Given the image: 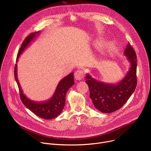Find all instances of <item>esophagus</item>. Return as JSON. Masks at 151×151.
Listing matches in <instances>:
<instances>
[{
	"mask_svg": "<svg viewBox=\"0 0 151 151\" xmlns=\"http://www.w3.org/2000/svg\"><path fill=\"white\" fill-rule=\"evenodd\" d=\"M84 73L81 70H78L75 73V78L77 81H81L83 78Z\"/></svg>",
	"mask_w": 151,
	"mask_h": 151,
	"instance_id": "34e87169",
	"label": "esophagus"
}]
</instances>
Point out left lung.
Instances as JSON below:
<instances>
[{
	"instance_id": "8db88e82",
	"label": "left lung",
	"mask_w": 151,
	"mask_h": 151,
	"mask_svg": "<svg viewBox=\"0 0 151 151\" xmlns=\"http://www.w3.org/2000/svg\"><path fill=\"white\" fill-rule=\"evenodd\" d=\"M124 54L130 64V68L124 78L119 82L107 83L92 78L87 73L85 82L90 89V97L96 108L103 113L114 112L123 106L134 93L136 85V54L130 43Z\"/></svg>"
}]
</instances>
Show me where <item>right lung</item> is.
<instances>
[{
	"label": "right lung",
	"mask_w": 151,
	"mask_h": 151,
	"mask_svg": "<svg viewBox=\"0 0 151 151\" xmlns=\"http://www.w3.org/2000/svg\"><path fill=\"white\" fill-rule=\"evenodd\" d=\"M39 34V32L31 33L23 41L21 48L17 54V62L20 55L22 54L24 50L26 49L31 44L32 42ZM14 76L17 83L20 93V98L24 106L32 111L36 115L41 118L45 119H52L57 117L63 110L66 102V95L69 89L74 84L73 73L62 79L58 83L56 90L52 97L47 101L37 102L33 101L29 99L24 94L20 87L18 77H17V64H15L14 70Z\"/></svg>",
	"instance_id": "add662e5"
}]
</instances>
